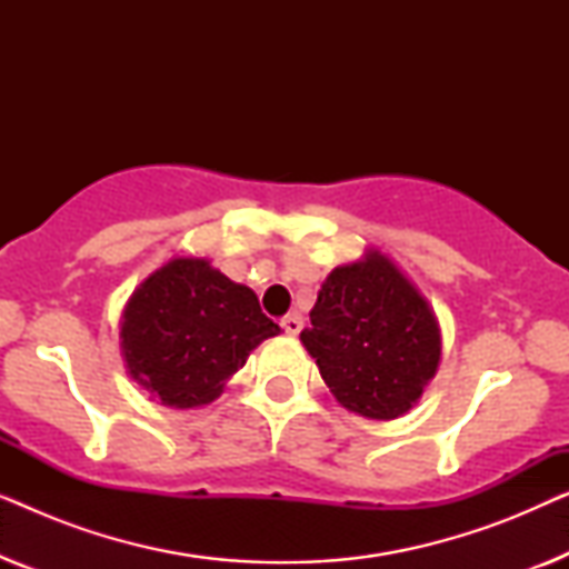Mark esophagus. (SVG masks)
<instances>
[{
  "mask_svg": "<svg viewBox=\"0 0 569 569\" xmlns=\"http://www.w3.org/2000/svg\"><path fill=\"white\" fill-rule=\"evenodd\" d=\"M282 329L284 333H290V337H298L300 329H302V316L300 313H290L282 318Z\"/></svg>",
  "mask_w": 569,
  "mask_h": 569,
  "instance_id": "obj_1",
  "label": "esophagus"
}]
</instances>
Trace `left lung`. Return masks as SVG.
I'll list each match as a JSON object with an SVG mask.
<instances>
[{"label":"left lung","instance_id":"8db88e82","mask_svg":"<svg viewBox=\"0 0 569 569\" xmlns=\"http://www.w3.org/2000/svg\"><path fill=\"white\" fill-rule=\"evenodd\" d=\"M300 341L333 399L378 422L422 399L442 355L430 302L378 248L326 277Z\"/></svg>","mask_w":569,"mask_h":569}]
</instances>
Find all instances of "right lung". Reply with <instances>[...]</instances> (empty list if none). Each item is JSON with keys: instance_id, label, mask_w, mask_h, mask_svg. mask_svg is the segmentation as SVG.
Masks as SVG:
<instances>
[{"instance_id": "add662e5", "label": "right lung", "mask_w": 569, "mask_h": 569, "mask_svg": "<svg viewBox=\"0 0 569 569\" xmlns=\"http://www.w3.org/2000/svg\"><path fill=\"white\" fill-rule=\"evenodd\" d=\"M279 326L251 287L204 256H173L131 292L119 339L127 376L170 409L212 403Z\"/></svg>"}]
</instances>
